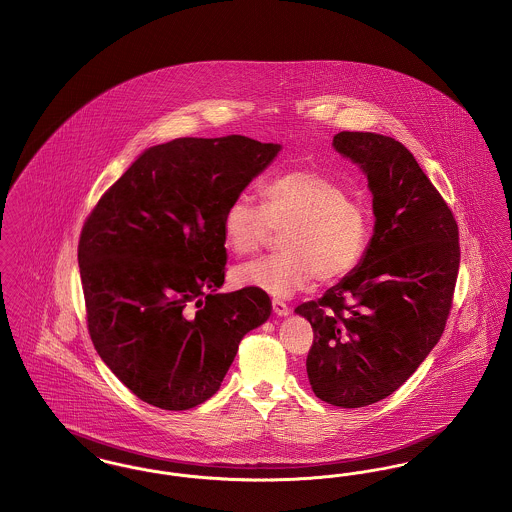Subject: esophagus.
Returning a JSON list of instances; mask_svg holds the SVG:
<instances>
[{"mask_svg":"<svg viewBox=\"0 0 512 512\" xmlns=\"http://www.w3.org/2000/svg\"><path fill=\"white\" fill-rule=\"evenodd\" d=\"M272 311H274L276 317H288L290 315V307L280 299H272Z\"/></svg>","mask_w":512,"mask_h":512,"instance_id":"1","label":"esophagus"}]
</instances>
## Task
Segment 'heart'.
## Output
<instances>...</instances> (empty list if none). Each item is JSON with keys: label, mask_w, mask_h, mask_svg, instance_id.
<instances>
[{"label": "heart", "mask_w": 512, "mask_h": 512, "mask_svg": "<svg viewBox=\"0 0 512 512\" xmlns=\"http://www.w3.org/2000/svg\"><path fill=\"white\" fill-rule=\"evenodd\" d=\"M270 228L284 230L282 253L259 257L234 268V284L290 297L315 280L338 282L357 267L370 240L372 220L365 207L349 199L330 178L311 171L280 174L261 190V207L245 197L228 203L222 238L238 255L267 242Z\"/></svg>", "instance_id": "heart-1"}]
</instances>
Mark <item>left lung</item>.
<instances>
[{
	"label": "left lung",
	"instance_id": "8db88e82",
	"mask_svg": "<svg viewBox=\"0 0 512 512\" xmlns=\"http://www.w3.org/2000/svg\"><path fill=\"white\" fill-rule=\"evenodd\" d=\"M359 165L374 230L361 263L295 309L313 326L307 376L318 399L359 409L403 386L438 343L459 272V228L413 153L390 136L340 132Z\"/></svg>",
	"mask_w": 512,
	"mask_h": 512
}]
</instances>
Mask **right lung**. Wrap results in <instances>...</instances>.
Here are the masks:
<instances>
[{
    "label": "right lung",
    "instance_id": "1",
    "mask_svg": "<svg viewBox=\"0 0 512 512\" xmlns=\"http://www.w3.org/2000/svg\"><path fill=\"white\" fill-rule=\"evenodd\" d=\"M280 144L230 134L147 147L86 220L78 267L101 361L153 407L186 411L220 388L267 293H219L222 215Z\"/></svg>",
    "mask_w": 512,
    "mask_h": 512
}]
</instances>
